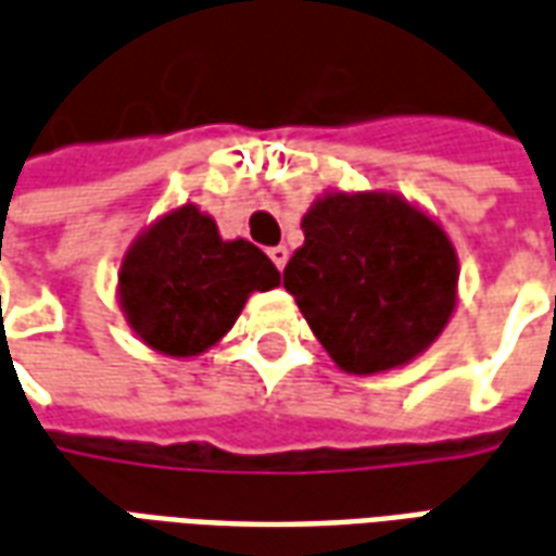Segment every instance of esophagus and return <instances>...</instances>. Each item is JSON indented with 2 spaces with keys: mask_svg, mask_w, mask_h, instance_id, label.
Listing matches in <instances>:
<instances>
[{
  "mask_svg": "<svg viewBox=\"0 0 556 556\" xmlns=\"http://www.w3.org/2000/svg\"><path fill=\"white\" fill-rule=\"evenodd\" d=\"M287 257H290V254H287V248H285V245L269 248V260H271V263H275V266H278V269H285V266H287Z\"/></svg>",
  "mask_w": 556,
  "mask_h": 556,
  "instance_id": "1",
  "label": "esophagus"
}]
</instances>
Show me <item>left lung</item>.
<instances>
[{
  "label": "left lung",
  "instance_id": "left-lung-1",
  "mask_svg": "<svg viewBox=\"0 0 556 556\" xmlns=\"http://www.w3.org/2000/svg\"><path fill=\"white\" fill-rule=\"evenodd\" d=\"M305 245L285 287L338 368L377 374L419 356L455 308V248L395 194L323 197L302 218Z\"/></svg>",
  "mask_w": 556,
  "mask_h": 556
}]
</instances>
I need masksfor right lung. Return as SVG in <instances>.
I'll use <instances>...</instances> for the list:
<instances>
[{
  "instance_id": "add662e5",
  "label": "right lung",
  "mask_w": 556,
  "mask_h": 556,
  "mask_svg": "<svg viewBox=\"0 0 556 556\" xmlns=\"http://www.w3.org/2000/svg\"><path fill=\"white\" fill-rule=\"evenodd\" d=\"M281 285V271L245 239L224 242L197 206L173 208L146 230L119 269L122 311L149 348L197 356L222 341L254 290Z\"/></svg>"
}]
</instances>
